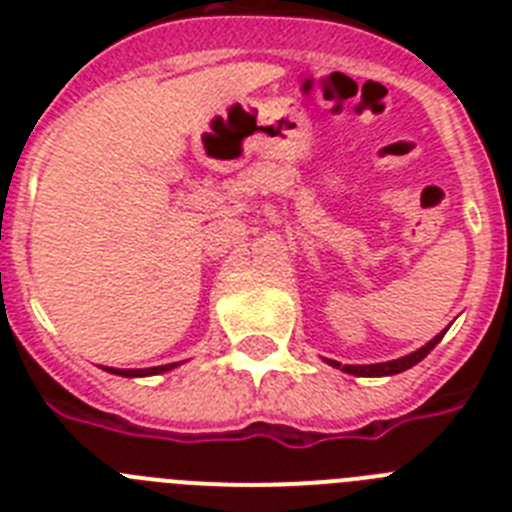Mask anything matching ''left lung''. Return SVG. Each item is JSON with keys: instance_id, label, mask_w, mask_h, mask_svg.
Returning a JSON list of instances; mask_svg holds the SVG:
<instances>
[{"instance_id": "8db88e82", "label": "left lung", "mask_w": 512, "mask_h": 512, "mask_svg": "<svg viewBox=\"0 0 512 512\" xmlns=\"http://www.w3.org/2000/svg\"><path fill=\"white\" fill-rule=\"evenodd\" d=\"M443 333H446V330H441V333H438L436 338H431V341L425 343V346H420L418 351H413V354H408V356H402V359H392V361H382V364H338V361H330V359H325L328 361L330 366H341V372H346V374H354V377H392V374H400V372H405V369H410V366H415L418 364V361H423L425 356L431 354L433 348H436V343L441 341L443 338Z\"/></svg>"}]
</instances>
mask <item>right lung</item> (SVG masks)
<instances>
[{
    "instance_id": "right-lung-1",
    "label": "right lung",
    "mask_w": 512,
    "mask_h": 512,
    "mask_svg": "<svg viewBox=\"0 0 512 512\" xmlns=\"http://www.w3.org/2000/svg\"><path fill=\"white\" fill-rule=\"evenodd\" d=\"M179 364H164V366H151V369H115V366H102L104 372L117 374V377H153V374H164L176 369Z\"/></svg>"
}]
</instances>
